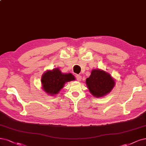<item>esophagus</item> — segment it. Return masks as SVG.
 Masks as SVG:
<instances>
[{
	"instance_id": "obj_1",
	"label": "esophagus",
	"mask_w": 146,
	"mask_h": 146,
	"mask_svg": "<svg viewBox=\"0 0 146 146\" xmlns=\"http://www.w3.org/2000/svg\"><path fill=\"white\" fill-rule=\"evenodd\" d=\"M82 76L81 75H76V79H77V81H78V82H80L82 80Z\"/></svg>"
}]
</instances>
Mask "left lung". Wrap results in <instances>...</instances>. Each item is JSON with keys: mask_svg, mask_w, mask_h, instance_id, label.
Returning a JSON list of instances; mask_svg holds the SVG:
<instances>
[{"mask_svg": "<svg viewBox=\"0 0 146 146\" xmlns=\"http://www.w3.org/2000/svg\"><path fill=\"white\" fill-rule=\"evenodd\" d=\"M86 83L89 92L95 97H102L109 94L115 86V81L110 75L100 69H93Z\"/></svg>", "mask_w": 146, "mask_h": 146, "instance_id": "1", "label": "left lung"}]
</instances>
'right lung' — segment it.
Returning <instances> with one entry per match:
<instances>
[{
	"mask_svg": "<svg viewBox=\"0 0 146 146\" xmlns=\"http://www.w3.org/2000/svg\"><path fill=\"white\" fill-rule=\"evenodd\" d=\"M73 80L75 77L72 74H63L58 68H55L43 74L41 82L44 91L50 95H54L58 93L65 83Z\"/></svg>",
	"mask_w": 146,
	"mask_h": 146,
	"instance_id": "right-lung-1",
	"label": "right lung"
}]
</instances>
